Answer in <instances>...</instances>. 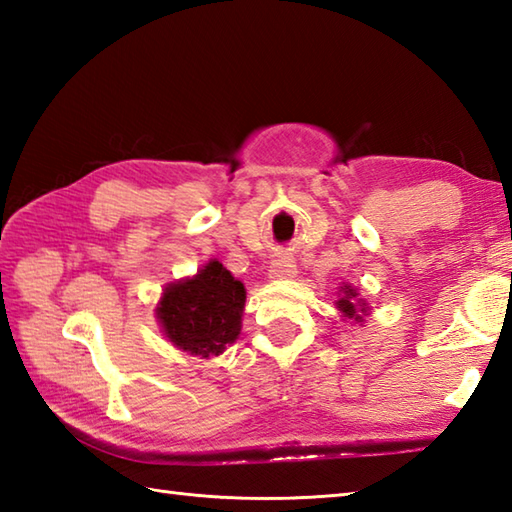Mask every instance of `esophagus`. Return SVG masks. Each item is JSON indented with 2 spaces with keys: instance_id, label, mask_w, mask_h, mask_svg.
<instances>
[{
  "instance_id": "esophagus-1",
  "label": "esophagus",
  "mask_w": 512,
  "mask_h": 512,
  "mask_svg": "<svg viewBox=\"0 0 512 512\" xmlns=\"http://www.w3.org/2000/svg\"><path fill=\"white\" fill-rule=\"evenodd\" d=\"M295 277H297L295 259L288 255H281L279 259H275L273 268H270V279L281 281V279H295Z\"/></svg>"
}]
</instances>
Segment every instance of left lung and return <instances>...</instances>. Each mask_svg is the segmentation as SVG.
I'll return each instance as SVG.
<instances>
[{"mask_svg":"<svg viewBox=\"0 0 512 512\" xmlns=\"http://www.w3.org/2000/svg\"><path fill=\"white\" fill-rule=\"evenodd\" d=\"M334 306L341 312L343 321H352L358 325H363L365 317H369V312H372V306H369L367 299H363L358 288L347 284V281L339 286V299L334 301Z\"/></svg>","mask_w":512,"mask_h":512,"instance_id":"left-lung-1","label":"left lung"}]
</instances>
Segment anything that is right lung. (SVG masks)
<instances>
[{
  "mask_svg": "<svg viewBox=\"0 0 512 512\" xmlns=\"http://www.w3.org/2000/svg\"><path fill=\"white\" fill-rule=\"evenodd\" d=\"M246 288L211 259L198 273L171 281L156 303L165 339L191 356H220L242 332Z\"/></svg>",
  "mask_w": 512,
  "mask_h": 512,
  "instance_id": "add662e5",
  "label": "right lung"
}]
</instances>
